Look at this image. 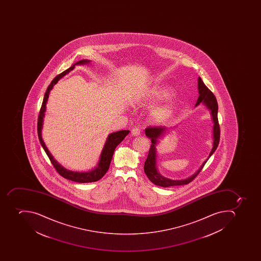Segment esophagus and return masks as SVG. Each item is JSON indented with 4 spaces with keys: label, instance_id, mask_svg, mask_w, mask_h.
Segmentation results:
<instances>
[{
    "label": "esophagus",
    "instance_id": "34e87169",
    "mask_svg": "<svg viewBox=\"0 0 261 261\" xmlns=\"http://www.w3.org/2000/svg\"><path fill=\"white\" fill-rule=\"evenodd\" d=\"M132 136H140V129L139 127H135L132 129Z\"/></svg>",
    "mask_w": 261,
    "mask_h": 261
}]
</instances>
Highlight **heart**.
Instances as JSON below:
<instances>
[{
    "instance_id": "b5f03b06",
    "label": "heart",
    "mask_w": 261,
    "mask_h": 261,
    "mask_svg": "<svg viewBox=\"0 0 261 261\" xmlns=\"http://www.w3.org/2000/svg\"><path fill=\"white\" fill-rule=\"evenodd\" d=\"M168 86H156L150 89L144 95V99L147 103H152L166 97L164 102L152 109L150 117L156 123H165L175 115L179 105V98L175 94L170 92Z\"/></svg>"
}]
</instances>
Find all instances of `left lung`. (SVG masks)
I'll use <instances>...</instances> for the list:
<instances>
[{"label":"left lung","mask_w":261,"mask_h":261,"mask_svg":"<svg viewBox=\"0 0 261 261\" xmlns=\"http://www.w3.org/2000/svg\"><path fill=\"white\" fill-rule=\"evenodd\" d=\"M197 89L199 96L197 98L196 102L195 107H197L200 103L205 106L209 110L212 116L213 127H212V138H213V144H212V151L210 152L209 156L204 161L203 163L200 166L199 169L196 171L193 175L188 177L185 179H171L166 178L161 175L158 169V152H156V146L159 144V140L164 137L166 133L170 132V129L174 128H166V126H156V127H148L145 129V136L149 138L152 142L148 152V158L146 159L144 163V170L146 175L148 176L149 180L154 185L161 186V187H171V186H177V185H188L190 183L193 179L199 174L200 171L202 170L203 166L207 162L212 154L215 152L219 142H220V125L218 121V103L216 96L213 93L210 91L206 87L201 78L198 77L197 80Z\"/></svg>","instance_id":"8db88e82"}]
</instances>
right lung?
<instances>
[{
    "instance_id": "add662e5",
    "label": "right lung",
    "mask_w": 261,
    "mask_h": 261,
    "mask_svg": "<svg viewBox=\"0 0 261 261\" xmlns=\"http://www.w3.org/2000/svg\"><path fill=\"white\" fill-rule=\"evenodd\" d=\"M90 63H91V60H80V61L76 62V64H74L72 67H70L69 68L65 70L64 72H62L60 75H58L57 76L55 77V79L52 81L51 83L48 86L47 90L45 91L43 102L41 105V110H40L39 117H38V122H37V134H38L40 143H41V145L42 146L43 149L45 150V153L47 154L48 158H49V160L53 164L54 167L56 168L57 172L61 176L64 177L65 179H69V180L77 182V183H91V182H95V181L100 179L109 170L114 150L117 148V146L125 139V136H127L129 132V130L123 129V130H119V132L109 134L107 140L105 141L103 149L101 151L98 164L95 168L89 170V171H73V170L64 168V166L60 165L54 158L51 153L48 150L47 147L45 146L43 139H42V136H41L42 135L41 132H42V128H43L44 117H45V113L46 111V103H47L49 92L53 89L54 86L57 84V82L61 78L64 77L68 72L74 69L75 65H77V64L78 65H85V64H89Z\"/></svg>"
}]
</instances>
